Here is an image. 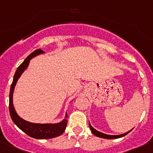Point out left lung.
I'll list each match as a JSON object with an SVG mask.
<instances>
[{"label": "left lung", "mask_w": 153, "mask_h": 153, "mask_svg": "<svg viewBox=\"0 0 153 153\" xmlns=\"http://www.w3.org/2000/svg\"><path fill=\"white\" fill-rule=\"evenodd\" d=\"M88 125H89V128L91 129V132H92L93 134H94L95 136L97 137H102V138H106V139H116V138H119V137H124L126 136V134L129 133L130 131H131V130L129 131L126 132V133L123 134H120V135H108V134H103L100 131H97V130H95L94 128H93L91 127V126L90 125V123H88Z\"/></svg>", "instance_id": "left-lung-1"}]
</instances>
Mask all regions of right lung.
<instances>
[{"label":"right lung","mask_w":153,"mask_h":153,"mask_svg":"<svg viewBox=\"0 0 153 153\" xmlns=\"http://www.w3.org/2000/svg\"><path fill=\"white\" fill-rule=\"evenodd\" d=\"M41 53H43V50H41L40 49H36L32 53H30L26 58L25 60L17 68L15 75L13 76V80L12 84H11V87H10L9 109H10V114L13 122L19 128L21 129L26 134L33 138H36V139H49V138H53L56 137L60 136L61 134H63V132L65 131V128L67 127V124H68V120H67L68 115L66 114V116H65L66 118L64 119L63 121L59 123H56V124L31 123L20 118L17 115V113H16L13 104V94L15 85L16 84L17 81H18L19 78L20 77L22 74L24 72L25 70L28 66L29 62H30V59Z\"/></svg>","instance_id":"right-lung-1"}]
</instances>
